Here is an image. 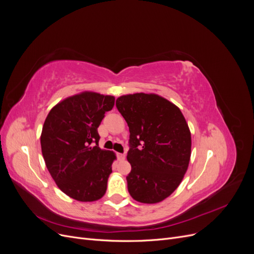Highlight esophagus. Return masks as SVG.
Here are the masks:
<instances>
[{"label":"esophagus","instance_id":"obj_1","mask_svg":"<svg viewBox=\"0 0 254 254\" xmlns=\"http://www.w3.org/2000/svg\"><path fill=\"white\" fill-rule=\"evenodd\" d=\"M126 157L125 153H118V159L119 160H124Z\"/></svg>","mask_w":254,"mask_h":254}]
</instances>
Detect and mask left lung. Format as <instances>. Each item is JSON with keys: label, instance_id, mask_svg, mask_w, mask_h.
Masks as SVG:
<instances>
[{"label": "left lung", "instance_id": "1", "mask_svg": "<svg viewBox=\"0 0 254 254\" xmlns=\"http://www.w3.org/2000/svg\"><path fill=\"white\" fill-rule=\"evenodd\" d=\"M129 127L126 177L134 200L157 203L179 187L190 158V132L178 107L157 94L135 93L117 99Z\"/></svg>", "mask_w": 254, "mask_h": 254}]
</instances>
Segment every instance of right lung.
I'll list each match as a JSON object with an SVG mask.
<instances>
[{"label":"right lung","instance_id":"add662e5","mask_svg":"<svg viewBox=\"0 0 254 254\" xmlns=\"http://www.w3.org/2000/svg\"><path fill=\"white\" fill-rule=\"evenodd\" d=\"M114 97L82 92L64 99L48 114L41 133V149L58 188L78 201H95L107 190L113 151L98 147L97 128Z\"/></svg>","mask_w":254,"mask_h":254}]
</instances>
